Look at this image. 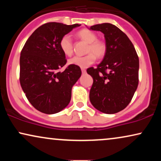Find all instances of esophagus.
Masks as SVG:
<instances>
[{"instance_id":"1","label":"esophagus","mask_w":161,"mask_h":161,"mask_svg":"<svg viewBox=\"0 0 161 161\" xmlns=\"http://www.w3.org/2000/svg\"><path fill=\"white\" fill-rule=\"evenodd\" d=\"M81 71H82V73H86V69H83V68H81Z\"/></svg>"}]
</instances>
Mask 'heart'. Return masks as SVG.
<instances>
[{
    "mask_svg": "<svg viewBox=\"0 0 161 161\" xmlns=\"http://www.w3.org/2000/svg\"><path fill=\"white\" fill-rule=\"evenodd\" d=\"M77 35L83 40L89 43L87 53H89L84 56H74L68 61L69 64L81 68H86L95 62L96 56L98 58L104 56L106 52V46L103 42L97 40V36L94 32L88 29H82L77 33ZM59 47L66 56H72L73 53V43L69 34H65L61 37L59 42Z\"/></svg>",
    "mask_w": 161,
    "mask_h": 161,
    "instance_id": "heart-1",
    "label": "heart"
}]
</instances>
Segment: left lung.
Wrapping results in <instances>:
<instances>
[{
  "mask_svg": "<svg viewBox=\"0 0 161 161\" xmlns=\"http://www.w3.org/2000/svg\"><path fill=\"white\" fill-rule=\"evenodd\" d=\"M89 29L102 32L106 46L102 62L86 70L93 78L90 102L103 113L116 114L127 106L137 89V53L127 35L113 24H97Z\"/></svg>",
  "mask_w": 161,
  "mask_h": 161,
  "instance_id": "1",
  "label": "left lung"
}]
</instances>
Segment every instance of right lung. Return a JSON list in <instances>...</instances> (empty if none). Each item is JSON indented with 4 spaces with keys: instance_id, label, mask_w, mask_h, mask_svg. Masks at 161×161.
I'll list each match as a JSON object with an SVG mask.
<instances>
[{
    "instance_id": "obj_1",
    "label": "right lung",
    "mask_w": 161,
    "mask_h": 161,
    "mask_svg": "<svg viewBox=\"0 0 161 161\" xmlns=\"http://www.w3.org/2000/svg\"><path fill=\"white\" fill-rule=\"evenodd\" d=\"M80 25L47 23L28 39L20 53L19 82L31 104L42 113H58L71 100L72 88L81 75L80 68L69 65L59 47L61 37Z\"/></svg>"
}]
</instances>
